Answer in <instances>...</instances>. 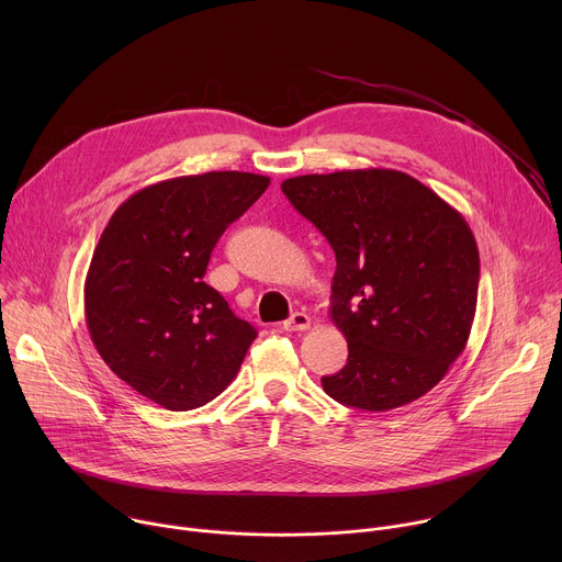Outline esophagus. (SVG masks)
I'll use <instances>...</instances> for the list:
<instances>
[{
  "instance_id": "34e87169",
  "label": "esophagus",
  "mask_w": 562,
  "mask_h": 562,
  "mask_svg": "<svg viewBox=\"0 0 562 562\" xmlns=\"http://www.w3.org/2000/svg\"><path fill=\"white\" fill-rule=\"evenodd\" d=\"M308 327H311V317L302 311H295L289 319H284L282 323L284 331H306Z\"/></svg>"
}]
</instances>
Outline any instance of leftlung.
Listing matches in <instances>:
<instances>
[{"label": "left lung", "instance_id": "left-lung-1", "mask_svg": "<svg viewBox=\"0 0 562 562\" xmlns=\"http://www.w3.org/2000/svg\"><path fill=\"white\" fill-rule=\"evenodd\" d=\"M282 193L336 254L331 319L347 364L327 395L389 412L431 391L464 351L480 258L464 217L416 178L391 169L297 176Z\"/></svg>", "mask_w": 562, "mask_h": 562}]
</instances>
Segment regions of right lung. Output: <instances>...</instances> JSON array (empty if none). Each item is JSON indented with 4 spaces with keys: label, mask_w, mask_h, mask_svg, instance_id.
<instances>
[{
    "label": "right lung",
    "mask_w": 562,
    "mask_h": 562,
    "mask_svg": "<svg viewBox=\"0 0 562 562\" xmlns=\"http://www.w3.org/2000/svg\"><path fill=\"white\" fill-rule=\"evenodd\" d=\"M269 178L211 171L150 184L109 220L87 284V327L111 371L171 412L235 378L258 331L204 282L217 239Z\"/></svg>",
    "instance_id": "obj_1"
}]
</instances>
